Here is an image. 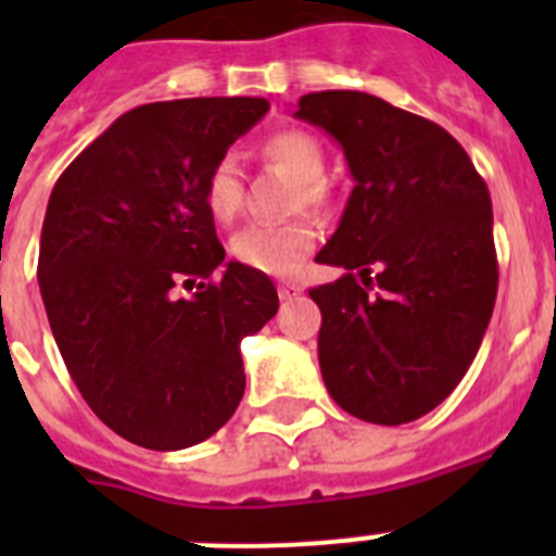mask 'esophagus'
<instances>
[{"label":"esophagus","instance_id":"34e87169","mask_svg":"<svg viewBox=\"0 0 556 556\" xmlns=\"http://www.w3.org/2000/svg\"><path fill=\"white\" fill-rule=\"evenodd\" d=\"M301 292H303V287H301V283H294V281H283L281 287H278L281 301H292V298H298Z\"/></svg>","mask_w":556,"mask_h":556}]
</instances>
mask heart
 Returning <instances> with one entry per match:
<instances>
[{
	"label": "heart",
	"instance_id": "b5f03b06",
	"mask_svg": "<svg viewBox=\"0 0 556 556\" xmlns=\"http://www.w3.org/2000/svg\"><path fill=\"white\" fill-rule=\"evenodd\" d=\"M262 155L294 180V205L323 211L331 203L328 186L323 184L326 152L320 141L306 130H278L264 139ZM205 211L219 225H228L242 211V178L230 159L211 166L203 186ZM320 228L312 219H292L283 225H250L230 242L233 258L244 267L264 275H292L301 269L317 248Z\"/></svg>",
	"mask_w": 556,
	"mask_h": 556
}]
</instances>
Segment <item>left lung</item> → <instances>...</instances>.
<instances>
[{
    "label": "left lung",
    "mask_w": 556,
    "mask_h": 556,
    "mask_svg": "<svg viewBox=\"0 0 556 556\" xmlns=\"http://www.w3.org/2000/svg\"><path fill=\"white\" fill-rule=\"evenodd\" d=\"M294 116L342 147L356 184L317 253L345 275L308 289L323 381L358 420L409 424L454 392L493 317L490 191L448 130L365 91H314Z\"/></svg>",
    "instance_id": "obj_1"
}]
</instances>
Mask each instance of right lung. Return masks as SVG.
Here are the masks:
<instances>
[{"label":"right lung","instance_id":"right-lung-1","mask_svg":"<svg viewBox=\"0 0 556 556\" xmlns=\"http://www.w3.org/2000/svg\"><path fill=\"white\" fill-rule=\"evenodd\" d=\"M262 97L150 102L122 113L49 194L38 287L86 404L150 451L223 429L244 395L242 339L278 312L264 273L225 262L203 186L264 119ZM226 267L224 281L203 285ZM198 286L189 299L177 294Z\"/></svg>","mask_w":556,"mask_h":556}]
</instances>
